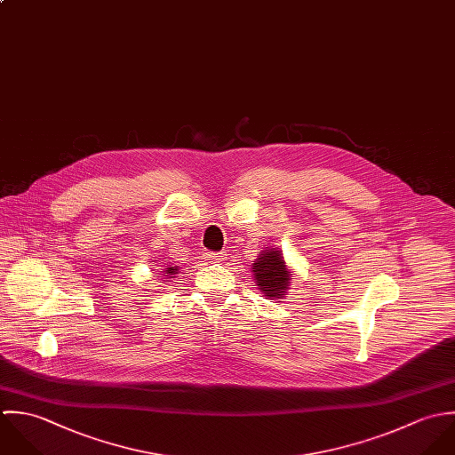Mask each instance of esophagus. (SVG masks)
<instances>
[{
  "label": "esophagus",
  "instance_id": "34e87169",
  "mask_svg": "<svg viewBox=\"0 0 455 455\" xmlns=\"http://www.w3.org/2000/svg\"><path fill=\"white\" fill-rule=\"evenodd\" d=\"M205 259L212 260V262H223L225 260V253H221V251L220 253H207Z\"/></svg>",
  "mask_w": 455,
  "mask_h": 455
}]
</instances>
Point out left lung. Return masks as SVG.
<instances>
[{
    "mask_svg": "<svg viewBox=\"0 0 455 455\" xmlns=\"http://www.w3.org/2000/svg\"><path fill=\"white\" fill-rule=\"evenodd\" d=\"M251 267L255 274V281L259 288L264 291L266 299H283L290 286L291 275L283 260L281 251L275 248L264 250Z\"/></svg>",
    "mask_w": 455,
    "mask_h": 455,
    "instance_id": "obj_1",
    "label": "left lung"
}]
</instances>
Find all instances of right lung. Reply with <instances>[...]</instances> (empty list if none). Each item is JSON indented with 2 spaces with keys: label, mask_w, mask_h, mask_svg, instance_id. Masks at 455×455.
<instances>
[{
  "label": "right lung",
  "mask_w": 455,
  "mask_h": 455,
  "mask_svg": "<svg viewBox=\"0 0 455 455\" xmlns=\"http://www.w3.org/2000/svg\"><path fill=\"white\" fill-rule=\"evenodd\" d=\"M180 271V267H167V269H164V271H160V273H164V275L169 279V277H176L174 274H178ZM162 277V275H160Z\"/></svg>",
  "instance_id": "1"
}]
</instances>
